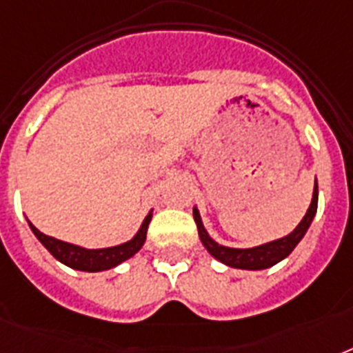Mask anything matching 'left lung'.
Instances as JSON below:
<instances>
[{
	"instance_id": "8db88e82",
	"label": "left lung",
	"mask_w": 353,
	"mask_h": 353,
	"mask_svg": "<svg viewBox=\"0 0 353 353\" xmlns=\"http://www.w3.org/2000/svg\"><path fill=\"white\" fill-rule=\"evenodd\" d=\"M317 201H319V187L317 179H315V187H313V198L310 203V209L306 210V214L302 218V221L284 238L269 241V243H262L258 247H251V249H234V247H225L214 241L209 236L207 229L203 227L201 216H199L198 207H194V221L198 225V234L205 249L221 263H225L229 268L234 269H249V271H258V269H268L274 263H279L280 260H284L285 256H290L291 251L295 249L296 243L304 238L306 231L312 225L313 218L317 214Z\"/></svg>"
}]
</instances>
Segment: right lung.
Instances as JSON below:
<instances>
[{
  "mask_svg": "<svg viewBox=\"0 0 353 353\" xmlns=\"http://www.w3.org/2000/svg\"><path fill=\"white\" fill-rule=\"evenodd\" d=\"M150 220H152V210L144 218L143 225H141V229H139L137 234L133 236L132 240L124 241L121 245L104 247V249H85V247L73 245V243H68V241L57 240L52 236H47L41 231H38L30 221L29 227L30 231L34 232L36 238L41 241V245L46 247L47 251L51 252L58 262H62L63 265H68L71 269L97 273V271H106V269L115 268L119 263L126 262L128 258H132L144 245Z\"/></svg>",
  "mask_w": 353,
  "mask_h": 353,
  "instance_id": "add662e5",
  "label": "right lung"
}]
</instances>
